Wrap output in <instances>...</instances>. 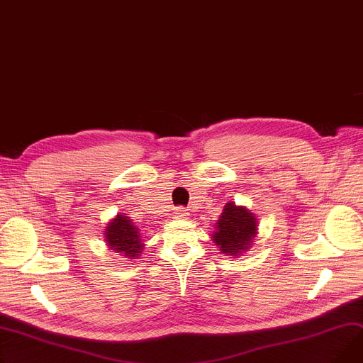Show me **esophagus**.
Listing matches in <instances>:
<instances>
[{
	"label": "esophagus",
	"instance_id": "obj_1",
	"mask_svg": "<svg viewBox=\"0 0 363 363\" xmlns=\"http://www.w3.org/2000/svg\"><path fill=\"white\" fill-rule=\"evenodd\" d=\"M175 216H177V217H184V216H186V210H185L184 207H177Z\"/></svg>",
	"mask_w": 363,
	"mask_h": 363
}]
</instances>
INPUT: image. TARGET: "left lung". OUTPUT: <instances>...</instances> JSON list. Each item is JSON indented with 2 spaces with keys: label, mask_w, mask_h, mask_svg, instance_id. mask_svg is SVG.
Here are the masks:
<instances>
[{
  "label": "left lung",
  "mask_w": 363,
  "mask_h": 363,
  "mask_svg": "<svg viewBox=\"0 0 363 363\" xmlns=\"http://www.w3.org/2000/svg\"><path fill=\"white\" fill-rule=\"evenodd\" d=\"M257 233V219L244 207L228 203L216 223L213 240L228 255H240L252 245Z\"/></svg>",
  "instance_id": "8db88e82"
}]
</instances>
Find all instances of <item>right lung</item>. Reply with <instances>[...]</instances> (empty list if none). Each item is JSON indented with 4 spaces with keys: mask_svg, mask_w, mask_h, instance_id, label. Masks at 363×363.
Returning <instances> with one entry per match:
<instances>
[{
    "mask_svg": "<svg viewBox=\"0 0 363 363\" xmlns=\"http://www.w3.org/2000/svg\"><path fill=\"white\" fill-rule=\"evenodd\" d=\"M106 230V244L111 250L124 254L127 258H135L141 252V240L137 228L127 216L118 214Z\"/></svg>",
    "mask_w": 363,
    "mask_h": 363,
    "instance_id": "add662e5",
    "label": "right lung"
}]
</instances>
